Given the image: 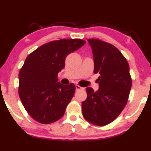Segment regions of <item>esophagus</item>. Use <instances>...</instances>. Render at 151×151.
<instances>
[{"label": "esophagus", "mask_w": 151, "mask_h": 151, "mask_svg": "<svg viewBox=\"0 0 151 151\" xmlns=\"http://www.w3.org/2000/svg\"><path fill=\"white\" fill-rule=\"evenodd\" d=\"M75 88H76V91H78V90H80L81 89H82L81 87L78 86V85H76V86H75Z\"/></svg>", "instance_id": "1"}]
</instances>
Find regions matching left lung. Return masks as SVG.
Segmentation results:
<instances>
[{
  "instance_id": "left-lung-1",
  "label": "left lung",
  "mask_w": 151,
  "mask_h": 151,
  "mask_svg": "<svg viewBox=\"0 0 151 151\" xmlns=\"http://www.w3.org/2000/svg\"><path fill=\"white\" fill-rule=\"evenodd\" d=\"M94 57V74H99V89L86 88L88 96L82 102L84 118L97 126L107 125L120 115L128 101L132 80L129 65L114 45L97 39H89Z\"/></svg>"
}]
</instances>
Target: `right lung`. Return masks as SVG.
<instances>
[{
    "mask_svg": "<svg viewBox=\"0 0 151 151\" xmlns=\"http://www.w3.org/2000/svg\"><path fill=\"white\" fill-rule=\"evenodd\" d=\"M86 41L61 39L44 44L28 55L19 73L18 94L28 114L37 122L50 124L60 119L75 92V84L63 86L57 75L70 53Z\"/></svg>",
    "mask_w": 151,
    "mask_h": 151,
    "instance_id": "obj_1",
    "label": "right lung"
}]
</instances>
